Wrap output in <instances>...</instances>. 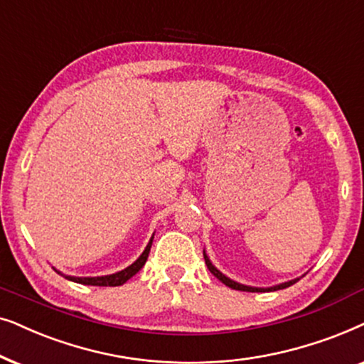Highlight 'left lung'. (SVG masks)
Returning <instances> with one entry per match:
<instances>
[{
  "mask_svg": "<svg viewBox=\"0 0 364 364\" xmlns=\"http://www.w3.org/2000/svg\"><path fill=\"white\" fill-rule=\"evenodd\" d=\"M205 255V253H203ZM205 263H206V266H208V269H210V273L213 274V276H216L218 279L221 281L223 284H226V287H230L231 289H238V291H248V293H259V291H276V289H284V288H288V287H291V284H294L296 283L298 279H293V281H288V283H283V284H278V287H273V288H251V287H245V284H240V283H236V281H232V279H230V278H226L225 274H221L220 271H218L215 266L211 264V261L208 259V256L205 255Z\"/></svg>",
  "mask_w": 364,
  "mask_h": 364,
  "instance_id": "left-lung-1",
  "label": "left lung"
}]
</instances>
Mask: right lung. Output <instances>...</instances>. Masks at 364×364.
<instances>
[{
  "label": "right lung",
  "instance_id": "right-lung-1",
  "mask_svg": "<svg viewBox=\"0 0 364 364\" xmlns=\"http://www.w3.org/2000/svg\"><path fill=\"white\" fill-rule=\"evenodd\" d=\"M151 243H153V238L149 240V243L146 246V250L143 251V255L139 256V258L134 261L132 266H128L126 269L119 271V273H114L109 276H100V278H76V276H65V278L70 281H75V283L91 284V287H121V284L126 283V281L132 278V276L136 274L138 271L143 268L144 263H146L149 250H151Z\"/></svg>",
  "mask_w": 364,
  "mask_h": 364
}]
</instances>
